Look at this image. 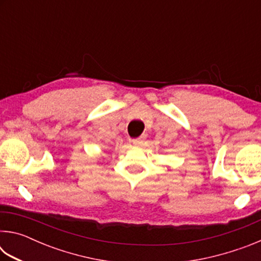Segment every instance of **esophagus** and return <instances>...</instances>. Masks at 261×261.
Instances as JSON below:
<instances>
[{
    "label": "esophagus",
    "mask_w": 261,
    "mask_h": 261,
    "mask_svg": "<svg viewBox=\"0 0 261 261\" xmlns=\"http://www.w3.org/2000/svg\"><path fill=\"white\" fill-rule=\"evenodd\" d=\"M144 139L145 137H139V138H136L132 140V144H134L135 146H141V145L144 144Z\"/></svg>",
    "instance_id": "obj_1"
}]
</instances>
